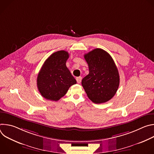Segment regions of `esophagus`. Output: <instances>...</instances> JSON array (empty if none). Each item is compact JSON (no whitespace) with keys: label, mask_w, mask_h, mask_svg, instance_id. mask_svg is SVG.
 <instances>
[{"label":"esophagus","mask_w":154,"mask_h":154,"mask_svg":"<svg viewBox=\"0 0 154 154\" xmlns=\"http://www.w3.org/2000/svg\"><path fill=\"white\" fill-rule=\"evenodd\" d=\"M82 77H77L76 78V80H77V82L78 83H80V82H81V81H82Z\"/></svg>","instance_id":"1"}]
</instances>
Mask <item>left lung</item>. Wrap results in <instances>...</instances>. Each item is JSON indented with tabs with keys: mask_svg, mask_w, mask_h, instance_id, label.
<instances>
[{
	"mask_svg": "<svg viewBox=\"0 0 154 154\" xmlns=\"http://www.w3.org/2000/svg\"><path fill=\"white\" fill-rule=\"evenodd\" d=\"M89 74L82 80L88 98L95 103H105L116 94L119 85L118 68L108 52L95 49L85 54Z\"/></svg>",
	"mask_w": 154,
	"mask_h": 154,
	"instance_id": "left-lung-1",
	"label": "left lung"
}]
</instances>
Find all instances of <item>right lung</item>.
<instances>
[{
    "mask_svg": "<svg viewBox=\"0 0 154 154\" xmlns=\"http://www.w3.org/2000/svg\"><path fill=\"white\" fill-rule=\"evenodd\" d=\"M69 56L66 51H57L42 66L37 77V86L45 99L57 101L66 94L71 86L77 83L66 65Z\"/></svg>",
    "mask_w": 154,
    "mask_h": 154,
    "instance_id": "add662e5",
    "label": "right lung"
}]
</instances>
